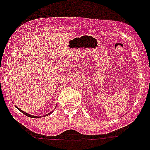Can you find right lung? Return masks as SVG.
<instances>
[{
	"mask_svg": "<svg viewBox=\"0 0 150 150\" xmlns=\"http://www.w3.org/2000/svg\"><path fill=\"white\" fill-rule=\"evenodd\" d=\"M17 108H18V110H19V111H21V112L22 113H23V114H24L25 115H26V116H28V117H33V118H35V117H37V116H35V115H30V114H28V113H26V112H25L24 111H23V110H21V109H19L18 108V107H17ZM55 108H56V107H55ZM53 112V110L52 112H49L48 114H46V115H43V116H39V117H44V116H47V115H50L51 114V113H52Z\"/></svg>",
	"mask_w": 150,
	"mask_h": 150,
	"instance_id": "right-lung-1",
	"label": "right lung"
}]
</instances>
